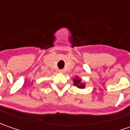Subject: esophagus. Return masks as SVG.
I'll list each match as a JSON object with an SVG mask.
<instances>
[{
  "label": "esophagus",
  "mask_w": 130,
  "mask_h": 130,
  "mask_svg": "<svg viewBox=\"0 0 130 130\" xmlns=\"http://www.w3.org/2000/svg\"><path fill=\"white\" fill-rule=\"evenodd\" d=\"M58 72L60 73V74H63V73H64V70H63V69H60V70H58Z\"/></svg>",
  "instance_id": "34e87169"
}]
</instances>
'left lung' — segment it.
I'll use <instances>...</instances> for the list:
<instances>
[{"mask_svg": "<svg viewBox=\"0 0 130 130\" xmlns=\"http://www.w3.org/2000/svg\"><path fill=\"white\" fill-rule=\"evenodd\" d=\"M73 82H74V85L76 86L77 87H78V88H79V89H84V88H85V86H86L85 83H83L82 82V79L79 77H78L77 76L75 78L73 79Z\"/></svg>", "mask_w": 130, "mask_h": 130, "instance_id": "1", "label": "left lung"}]
</instances>
